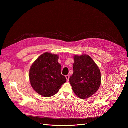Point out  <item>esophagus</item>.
<instances>
[{
  "instance_id": "esophagus-1",
  "label": "esophagus",
  "mask_w": 128,
  "mask_h": 128,
  "mask_svg": "<svg viewBox=\"0 0 128 128\" xmlns=\"http://www.w3.org/2000/svg\"><path fill=\"white\" fill-rule=\"evenodd\" d=\"M66 78L67 79V81L68 82L69 81V79H70V76L69 75H66Z\"/></svg>"
}]
</instances>
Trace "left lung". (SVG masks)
Returning <instances> with one entry per match:
<instances>
[{
    "mask_svg": "<svg viewBox=\"0 0 128 128\" xmlns=\"http://www.w3.org/2000/svg\"><path fill=\"white\" fill-rule=\"evenodd\" d=\"M74 58V73L70 82L75 94L80 98L86 99L98 90L101 84L100 72L90 56L75 55Z\"/></svg>",
    "mask_w": 128,
    "mask_h": 128,
    "instance_id": "8db88e82",
    "label": "left lung"
}]
</instances>
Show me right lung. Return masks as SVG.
Returning a JSON list of instances; mask_svg holds the SVG:
<instances>
[{"label":"right lung","mask_w":128,"mask_h":128,"mask_svg":"<svg viewBox=\"0 0 128 128\" xmlns=\"http://www.w3.org/2000/svg\"><path fill=\"white\" fill-rule=\"evenodd\" d=\"M58 55L46 52L31 66L29 77L32 86L39 94L50 97L58 91L66 82L61 74L62 68L58 63Z\"/></svg>","instance_id":"1"}]
</instances>
